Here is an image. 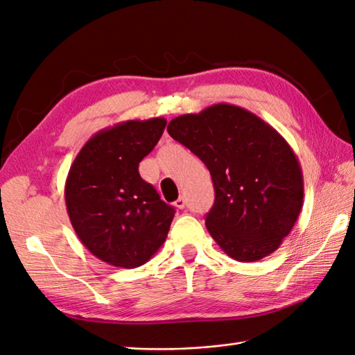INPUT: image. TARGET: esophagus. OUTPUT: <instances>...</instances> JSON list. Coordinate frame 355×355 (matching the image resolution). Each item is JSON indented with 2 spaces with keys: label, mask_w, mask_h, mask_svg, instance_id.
Here are the masks:
<instances>
[{
  "label": "esophagus",
  "mask_w": 355,
  "mask_h": 355,
  "mask_svg": "<svg viewBox=\"0 0 355 355\" xmlns=\"http://www.w3.org/2000/svg\"><path fill=\"white\" fill-rule=\"evenodd\" d=\"M174 205H175V207L177 209H184L186 207V200H184V198L183 196H181V198H178V200L174 202Z\"/></svg>",
  "instance_id": "34e87169"
}]
</instances>
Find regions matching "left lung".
Listing matches in <instances>:
<instances>
[{
    "instance_id": "8db88e82",
    "label": "left lung",
    "mask_w": 355,
    "mask_h": 355,
    "mask_svg": "<svg viewBox=\"0 0 355 355\" xmlns=\"http://www.w3.org/2000/svg\"><path fill=\"white\" fill-rule=\"evenodd\" d=\"M168 133L207 166L215 204L205 227L237 261H257L292 232L304 200L300 162L286 139L261 118L233 104L181 114Z\"/></svg>"
}]
</instances>
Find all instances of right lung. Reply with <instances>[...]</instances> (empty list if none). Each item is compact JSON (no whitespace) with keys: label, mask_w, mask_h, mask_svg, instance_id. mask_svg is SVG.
I'll list each match as a JSON object with an SVG mask.
<instances>
[{"label":"right lung","mask_w":355,"mask_h":355,"mask_svg":"<svg viewBox=\"0 0 355 355\" xmlns=\"http://www.w3.org/2000/svg\"><path fill=\"white\" fill-rule=\"evenodd\" d=\"M164 127V118L119 122L90 137L71 164L64 184L71 224L112 266H142L166 241L175 210L139 175Z\"/></svg>","instance_id":"add662e5"}]
</instances>
